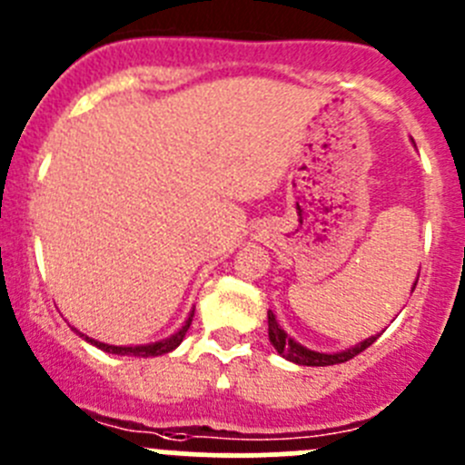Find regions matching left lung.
Here are the masks:
<instances>
[{"instance_id": "1", "label": "left lung", "mask_w": 465, "mask_h": 465, "mask_svg": "<svg viewBox=\"0 0 465 465\" xmlns=\"http://www.w3.org/2000/svg\"><path fill=\"white\" fill-rule=\"evenodd\" d=\"M416 281H419V276H416ZM416 281L414 285H411V292H414L416 288ZM267 335H270V341L272 346L276 349V353L281 355V358L290 360V362L299 364V367H331V364H340V362H349L351 358H355L358 353H362L364 349H369V346L373 344V341L378 340V335H371L367 337V340L358 341L355 346H351V349H344V351H337V353H320V351H312V349H306L303 344H299L297 340H292V337L288 335V332L283 331V328L279 326V322H276L274 312L267 311Z\"/></svg>"}]
</instances>
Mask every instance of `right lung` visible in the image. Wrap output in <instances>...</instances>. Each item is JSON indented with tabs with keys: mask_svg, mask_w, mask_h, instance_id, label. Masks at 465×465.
Returning a JSON list of instances; mask_svg holds the SVG:
<instances>
[{
	"mask_svg": "<svg viewBox=\"0 0 465 465\" xmlns=\"http://www.w3.org/2000/svg\"><path fill=\"white\" fill-rule=\"evenodd\" d=\"M193 312H195V308H193V311H191V315L186 317L184 326H182L180 331L173 332V335H171V337H166V340L153 341V344L114 346V344H105V341L94 340V337L83 335V332H81V337H85V341H89V344H94V346H96V349L105 351V353H112V355H133V358H157V355L171 353V351H175L177 346L182 344V340H184L186 331H189V326H191V322H193ZM74 331H76V328H74ZM76 332H78V331H76Z\"/></svg>",
	"mask_w": 465,
	"mask_h": 465,
	"instance_id": "add662e5",
	"label": "right lung"
}]
</instances>
